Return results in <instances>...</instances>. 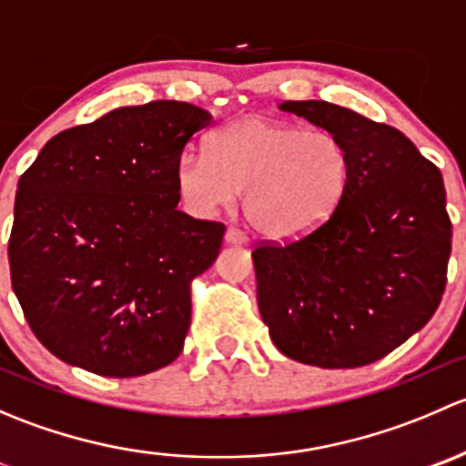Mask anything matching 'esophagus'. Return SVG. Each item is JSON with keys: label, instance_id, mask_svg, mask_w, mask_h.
I'll return each mask as SVG.
<instances>
[{"label": "esophagus", "instance_id": "obj_1", "mask_svg": "<svg viewBox=\"0 0 466 466\" xmlns=\"http://www.w3.org/2000/svg\"><path fill=\"white\" fill-rule=\"evenodd\" d=\"M225 241L232 243V246H246L248 243V237L241 232V229L237 228H228V232H225Z\"/></svg>", "mask_w": 466, "mask_h": 466}]
</instances>
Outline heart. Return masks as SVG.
I'll return each mask as SVG.
<instances>
[{
  "label": "heart",
  "instance_id": "obj_1",
  "mask_svg": "<svg viewBox=\"0 0 466 466\" xmlns=\"http://www.w3.org/2000/svg\"><path fill=\"white\" fill-rule=\"evenodd\" d=\"M351 157L327 130L246 116L207 139V155L185 150L176 164L180 198L194 214L243 211L268 238H298L327 223L347 194Z\"/></svg>",
  "mask_w": 466,
  "mask_h": 466
}]
</instances>
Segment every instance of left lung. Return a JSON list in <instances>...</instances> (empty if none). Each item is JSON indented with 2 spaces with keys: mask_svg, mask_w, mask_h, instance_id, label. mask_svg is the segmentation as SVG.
I'll return each instance as SVG.
<instances>
[{
  "mask_svg": "<svg viewBox=\"0 0 466 466\" xmlns=\"http://www.w3.org/2000/svg\"><path fill=\"white\" fill-rule=\"evenodd\" d=\"M281 110L336 135L351 177L327 223L252 250L261 318L289 359L329 370L370 365L440 307L451 255L444 180L392 126L327 101H284Z\"/></svg>",
  "mask_w": 466,
  "mask_h": 466,
  "instance_id": "1",
  "label": "left lung"
}]
</instances>
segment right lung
Segmentation results:
<instances>
[{
    "label": "right lung",
    "instance_id": "right-lung-1",
    "mask_svg": "<svg viewBox=\"0 0 466 466\" xmlns=\"http://www.w3.org/2000/svg\"><path fill=\"white\" fill-rule=\"evenodd\" d=\"M211 124L150 101L51 137L17 182L11 284L37 340L101 377H142L180 356L191 281L225 225L177 209L176 164Z\"/></svg>",
    "mask_w": 466,
    "mask_h": 466
}]
</instances>
